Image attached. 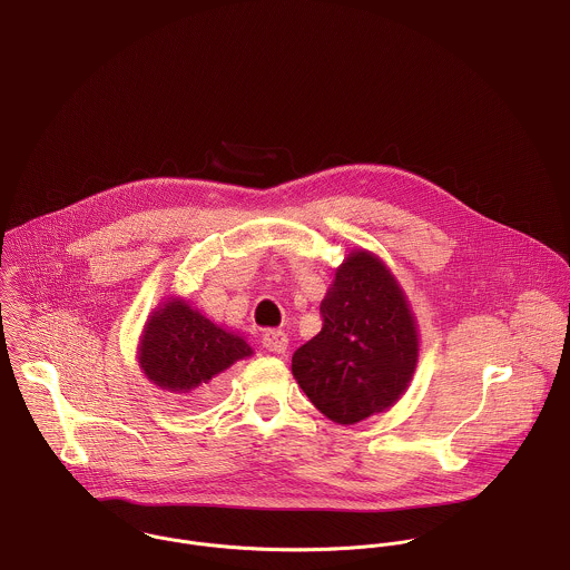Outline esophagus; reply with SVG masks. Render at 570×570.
I'll return each instance as SVG.
<instances>
[{
    "mask_svg": "<svg viewBox=\"0 0 570 570\" xmlns=\"http://www.w3.org/2000/svg\"><path fill=\"white\" fill-rule=\"evenodd\" d=\"M263 346L276 355L285 353L287 346H289V340H287V333L278 331V328H269L263 333Z\"/></svg>",
    "mask_w": 570,
    "mask_h": 570,
    "instance_id": "obj_1",
    "label": "esophagus"
}]
</instances>
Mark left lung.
Returning <instances> with one entry per match:
<instances>
[{
	"label": "left lung",
	"mask_w": 570,
	"mask_h": 570,
	"mask_svg": "<svg viewBox=\"0 0 570 570\" xmlns=\"http://www.w3.org/2000/svg\"><path fill=\"white\" fill-rule=\"evenodd\" d=\"M322 331L292 357L311 403L337 424L390 410L417 363V324L407 296L376 255L353 250L322 305Z\"/></svg>",
	"instance_id": "8db88e82"
}]
</instances>
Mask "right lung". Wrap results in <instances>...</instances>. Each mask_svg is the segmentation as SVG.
Here are the masks:
<instances>
[{
  "label": "right lung",
  "mask_w": 570,
  "mask_h": 570,
  "mask_svg": "<svg viewBox=\"0 0 570 570\" xmlns=\"http://www.w3.org/2000/svg\"><path fill=\"white\" fill-rule=\"evenodd\" d=\"M250 355L244 337L213 324L183 298H169L153 311L139 344L146 376L183 407L213 401L224 370Z\"/></svg>",
  "instance_id": "1"
}]
</instances>
